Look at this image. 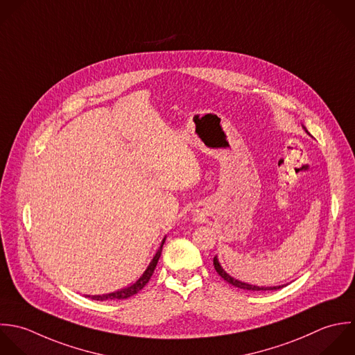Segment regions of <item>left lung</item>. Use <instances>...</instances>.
<instances>
[{"label": "left lung", "mask_w": 355, "mask_h": 355, "mask_svg": "<svg viewBox=\"0 0 355 355\" xmlns=\"http://www.w3.org/2000/svg\"><path fill=\"white\" fill-rule=\"evenodd\" d=\"M213 264H214V268H216V271H217V274L224 279V281H227L228 284H231L232 286H235V288H239V289H243V291H250V292H263V291H278V289H281V288H284V286H286V285H279V286H256V285H249V284H245V282H241V281H238V279H235V278H232L230 274H227L224 270H223V267H221V264L218 263V259H217V256L214 257V260H213Z\"/></svg>", "instance_id": "obj_1"}]
</instances>
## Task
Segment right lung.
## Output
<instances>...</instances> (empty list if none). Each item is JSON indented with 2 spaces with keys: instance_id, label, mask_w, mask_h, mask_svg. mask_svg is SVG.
<instances>
[{
  "instance_id": "right-lung-1",
  "label": "right lung",
  "mask_w": 355,
  "mask_h": 355,
  "mask_svg": "<svg viewBox=\"0 0 355 355\" xmlns=\"http://www.w3.org/2000/svg\"><path fill=\"white\" fill-rule=\"evenodd\" d=\"M164 241H166V238L162 241V245H160L159 250H157L156 254L153 256V259H152V261L149 263V266H148V268L145 270V272L141 275V278H139L135 284H132L131 286L124 288V289H121V291L113 292V293L98 295V296H89V295H87L85 297H89V299H92V300H101V302H103V300H124V299H128V297L137 295V293L149 282V279H150V277H152V274H153V271H155V268H156V264H157V261H159V259H160L162 248H163V245H164Z\"/></svg>"
}]
</instances>
